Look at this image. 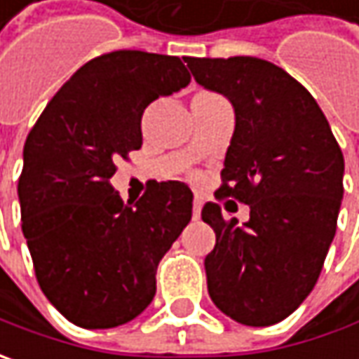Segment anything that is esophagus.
I'll return each instance as SVG.
<instances>
[{
	"mask_svg": "<svg viewBox=\"0 0 359 359\" xmlns=\"http://www.w3.org/2000/svg\"><path fill=\"white\" fill-rule=\"evenodd\" d=\"M201 214V200L200 198H196V201H194V219H198Z\"/></svg>",
	"mask_w": 359,
	"mask_h": 359,
	"instance_id": "obj_1",
	"label": "esophagus"
}]
</instances>
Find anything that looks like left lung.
Returning <instances> with one entry per match:
<instances>
[{"label":"left lung","mask_w":359,"mask_h":359,"mask_svg":"<svg viewBox=\"0 0 359 359\" xmlns=\"http://www.w3.org/2000/svg\"><path fill=\"white\" fill-rule=\"evenodd\" d=\"M184 62L236 109L215 198L250 205L243 226L224 219L217 203L201 210L215 231L208 292L240 324H278L310 296L336 236L341 149L310 91L282 67L248 55Z\"/></svg>","instance_id":"1"}]
</instances>
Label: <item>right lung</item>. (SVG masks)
<instances>
[{"mask_svg": "<svg viewBox=\"0 0 359 359\" xmlns=\"http://www.w3.org/2000/svg\"><path fill=\"white\" fill-rule=\"evenodd\" d=\"M191 81L175 55L119 49L83 63L23 145L21 229L37 283L72 324L104 330L140 316L156 269L191 219V189L149 180L123 203L109 177L142 147V116Z\"/></svg>", "mask_w": 359, "mask_h": 359, "instance_id": "right-lung-1", "label": "right lung"}]
</instances>
